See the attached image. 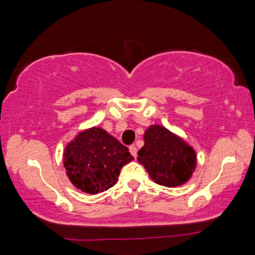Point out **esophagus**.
Instances as JSON below:
<instances>
[{
  "label": "esophagus",
  "instance_id": "1",
  "mask_svg": "<svg viewBox=\"0 0 255 255\" xmlns=\"http://www.w3.org/2000/svg\"><path fill=\"white\" fill-rule=\"evenodd\" d=\"M129 152L131 153V156L134 157V158H136V157H137V149H136L135 145L129 146Z\"/></svg>",
  "mask_w": 255,
  "mask_h": 255
}]
</instances>
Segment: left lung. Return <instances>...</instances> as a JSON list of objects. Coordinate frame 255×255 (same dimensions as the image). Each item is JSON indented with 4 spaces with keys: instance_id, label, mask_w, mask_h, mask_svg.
<instances>
[{
    "instance_id": "8db88e82",
    "label": "left lung",
    "mask_w": 255,
    "mask_h": 255,
    "mask_svg": "<svg viewBox=\"0 0 255 255\" xmlns=\"http://www.w3.org/2000/svg\"><path fill=\"white\" fill-rule=\"evenodd\" d=\"M143 138L144 145L138 150L137 159L156 184L178 187L191 179L198 165L196 151L181 136L151 125Z\"/></svg>"
}]
</instances>
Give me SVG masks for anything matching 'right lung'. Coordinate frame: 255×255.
<instances>
[{"mask_svg":"<svg viewBox=\"0 0 255 255\" xmlns=\"http://www.w3.org/2000/svg\"><path fill=\"white\" fill-rule=\"evenodd\" d=\"M132 159L127 146L96 126L78 131L64 146L62 158L71 184L88 194L113 187L121 168Z\"/></svg>","mask_w":255,"mask_h":255,"instance_id":"add662e5","label":"right lung"}]
</instances>
